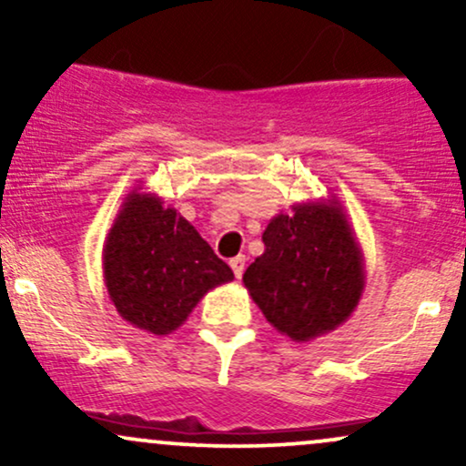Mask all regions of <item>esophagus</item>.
<instances>
[{
	"mask_svg": "<svg viewBox=\"0 0 466 466\" xmlns=\"http://www.w3.org/2000/svg\"><path fill=\"white\" fill-rule=\"evenodd\" d=\"M229 267H232L234 276H237V278L243 276V271H245V256H237V258L229 260Z\"/></svg>",
	"mask_w": 466,
	"mask_h": 466,
	"instance_id": "esophagus-1",
	"label": "esophagus"
}]
</instances>
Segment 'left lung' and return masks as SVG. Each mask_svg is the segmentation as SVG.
I'll use <instances>...</instances> for the list:
<instances>
[{
	"label": "left lung",
	"mask_w": 466,
	"mask_h": 466,
	"mask_svg": "<svg viewBox=\"0 0 466 466\" xmlns=\"http://www.w3.org/2000/svg\"><path fill=\"white\" fill-rule=\"evenodd\" d=\"M291 210L267 223L265 251L248 267L243 285L278 333L304 344L350 318L366 287V267L335 197Z\"/></svg>",
	"instance_id": "1"
}]
</instances>
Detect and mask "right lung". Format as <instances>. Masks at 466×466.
<instances>
[{
	"label": "right lung",
	"instance_id": "1",
	"mask_svg": "<svg viewBox=\"0 0 466 466\" xmlns=\"http://www.w3.org/2000/svg\"><path fill=\"white\" fill-rule=\"evenodd\" d=\"M103 276L120 318L159 337L177 330L210 289L234 280L201 234L140 186L106 234Z\"/></svg>",
	"mask_w": 466,
	"mask_h": 466
}]
</instances>
